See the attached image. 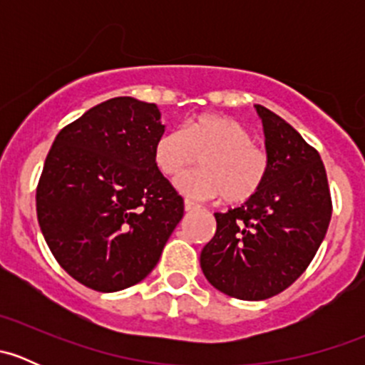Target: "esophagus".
<instances>
[{"label":"esophagus","mask_w":365,"mask_h":365,"mask_svg":"<svg viewBox=\"0 0 365 365\" xmlns=\"http://www.w3.org/2000/svg\"><path fill=\"white\" fill-rule=\"evenodd\" d=\"M200 208H201L200 205L192 203L190 200H185V212H194V210H200Z\"/></svg>","instance_id":"obj_1"}]
</instances>
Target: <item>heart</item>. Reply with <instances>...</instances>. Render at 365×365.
<instances>
[{"label": "heart", "mask_w": 365, "mask_h": 365, "mask_svg": "<svg viewBox=\"0 0 365 365\" xmlns=\"http://www.w3.org/2000/svg\"><path fill=\"white\" fill-rule=\"evenodd\" d=\"M252 141L235 118L205 113L164 132L153 146V160L162 175L175 178L201 157L203 169L183 175L178 189L192 200L222 196L224 203L240 206L261 192L270 173V157Z\"/></svg>", "instance_id": "heart-1"}]
</instances>
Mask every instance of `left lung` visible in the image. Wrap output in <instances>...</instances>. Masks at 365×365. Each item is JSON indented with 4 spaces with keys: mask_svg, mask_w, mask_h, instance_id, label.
<instances>
[{
    "mask_svg": "<svg viewBox=\"0 0 365 365\" xmlns=\"http://www.w3.org/2000/svg\"><path fill=\"white\" fill-rule=\"evenodd\" d=\"M270 173L249 203L215 212L217 230L201 251L210 284L240 300H264L293 284L318 252L332 197L318 150L263 106Z\"/></svg>",
    "mask_w": 365,
    "mask_h": 365,
    "instance_id": "1",
    "label": "left lung"
}]
</instances>
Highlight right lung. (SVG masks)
I'll return each instance as SVG.
<instances>
[{
  "label": "right lung",
  "mask_w": 365,
  "mask_h": 365,
  "mask_svg": "<svg viewBox=\"0 0 365 365\" xmlns=\"http://www.w3.org/2000/svg\"><path fill=\"white\" fill-rule=\"evenodd\" d=\"M155 104L116 97L65 125L36 185L40 230L60 267L101 293L130 288L159 263L183 197L159 171Z\"/></svg>",
  "instance_id": "add662e5"
}]
</instances>
